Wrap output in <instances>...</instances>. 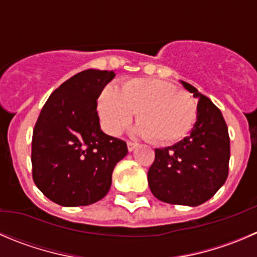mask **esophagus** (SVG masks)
Segmentation results:
<instances>
[{
	"mask_svg": "<svg viewBox=\"0 0 257 257\" xmlns=\"http://www.w3.org/2000/svg\"><path fill=\"white\" fill-rule=\"evenodd\" d=\"M126 146H128V151L129 152H133L134 149H136L137 147H138V144L133 143V142H128V143H126Z\"/></svg>",
	"mask_w": 257,
	"mask_h": 257,
	"instance_id": "esophagus-1",
	"label": "esophagus"
}]
</instances>
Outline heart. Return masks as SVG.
Listing matches in <instances>:
<instances>
[{
	"label": "heart",
	"mask_w": 257,
	"mask_h": 257,
	"mask_svg": "<svg viewBox=\"0 0 257 257\" xmlns=\"http://www.w3.org/2000/svg\"><path fill=\"white\" fill-rule=\"evenodd\" d=\"M137 113V132L157 144L181 141L197 119V103L177 86L156 79H133L120 90L106 86L99 114L108 133L116 136Z\"/></svg>",
	"instance_id": "heart-1"
}]
</instances>
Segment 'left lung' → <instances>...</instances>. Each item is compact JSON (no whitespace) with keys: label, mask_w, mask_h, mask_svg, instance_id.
<instances>
[{"label":"left lung","mask_w":257,"mask_h":257,"mask_svg":"<svg viewBox=\"0 0 257 257\" xmlns=\"http://www.w3.org/2000/svg\"><path fill=\"white\" fill-rule=\"evenodd\" d=\"M181 83L198 99L197 120L183 141L156 149L148 184L162 202L195 207L213 197L227 179L230 137L220 109L195 86Z\"/></svg>","instance_id":"left-lung-1"}]
</instances>
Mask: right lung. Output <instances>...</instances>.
<instances>
[{
	"label": "right lung",
	"instance_id": "right-lung-1",
	"mask_svg": "<svg viewBox=\"0 0 257 257\" xmlns=\"http://www.w3.org/2000/svg\"><path fill=\"white\" fill-rule=\"evenodd\" d=\"M114 71L89 69L62 83L45 103L32 133V178L65 207L98 202L109 192L126 143L100 129L98 98Z\"/></svg>",
	"mask_w": 257,
	"mask_h": 257
}]
</instances>
